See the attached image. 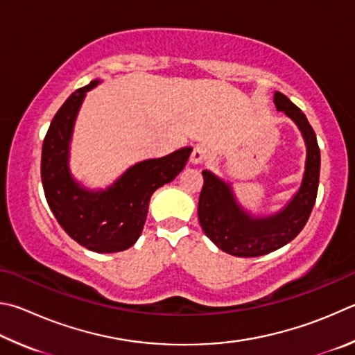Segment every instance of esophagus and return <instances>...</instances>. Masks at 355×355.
Returning <instances> with one entry per match:
<instances>
[{"mask_svg":"<svg viewBox=\"0 0 355 355\" xmlns=\"http://www.w3.org/2000/svg\"><path fill=\"white\" fill-rule=\"evenodd\" d=\"M206 158H208V149L203 144H197L191 153V163L202 164Z\"/></svg>","mask_w":355,"mask_h":355,"instance_id":"1","label":"esophagus"}]
</instances>
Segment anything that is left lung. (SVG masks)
Wrapping results in <instances>:
<instances>
[{
  "instance_id": "1",
  "label": "left lung",
  "mask_w": 355,
  "mask_h": 355,
  "mask_svg": "<svg viewBox=\"0 0 355 355\" xmlns=\"http://www.w3.org/2000/svg\"><path fill=\"white\" fill-rule=\"evenodd\" d=\"M275 105L300 127L307 146L306 171L300 191L284 209L267 218L251 217L241 209L230 184L203 171L198 198V220L209 239L225 253L256 257L284 247L301 233L317 200L320 182V147L306 114L287 96L275 93Z\"/></svg>"
}]
</instances>
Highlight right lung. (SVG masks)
<instances>
[{"label":"right lung","mask_w":355,"mask_h":355,"mask_svg":"<svg viewBox=\"0 0 355 355\" xmlns=\"http://www.w3.org/2000/svg\"><path fill=\"white\" fill-rule=\"evenodd\" d=\"M98 83L89 82L71 94L51 121L43 139L42 183L51 211L71 239L96 253H116L138 241L152 194L183 171L192 149L141 161L107 191L83 189L69 175L68 149L77 110Z\"/></svg>","instance_id":"1"}]
</instances>
